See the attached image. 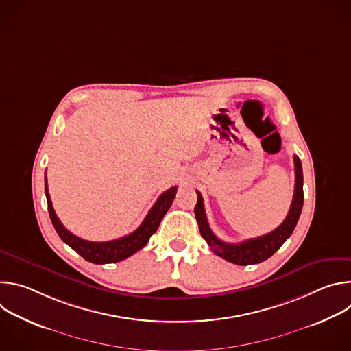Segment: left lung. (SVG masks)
<instances>
[{"label": "left lung", "instance_id": "left-lung-1", "mask_svg": "<svg viewBox=\"0 0 351 351\" xmlns=\"http://www.w3.org/2000/svg\"><path fill=\"white\" fill-rule=\"evenodd\" d=\"M294 175H295V183H294L293 202L290 204V210L285 221L275 230L264 236L248 239L236 244L225 243L213 233L207 221L203 197L199 194V191H197V204L194 207L195 219L198 222L199 233H202V236L206 239L213 252L217 256L222 257L223 260L237 265L258 264L268 260L271 256H274L275 252H278L280 245L293 233L297 225V221L300 218V214H302V210H303V202H304L303 168H302V161H300L297 156H294Z\"/></svg>", "mask_w": 351, "mask_h": 351}]
</instances>
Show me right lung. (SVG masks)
<instances>
[{"instance_id": "add662e5", "label": "right lung", "mask_w": 351, "mask_h": 351, "mask_svg": "<svg viewBox=\"0 0 351 351\" xmlns=\"http://www.w3.org/2000/svg\"><path fill=\"white\" fill-rule=\"evenodd\" d=\"M44 182H45V197H47V204H48V214H49V218H51V222H53L58 236L62 239L64 243H66L71 248H73L79 256H82L86 261L93 263V264L118 263V261H122V260L133 256L136 252L141 250L148 243L149 237H152L157 232L164 215L172 206L173 198L178 191L176 186L164 191L158 197L153 208L149 210V213L147 214V217L144 218L141 225L130 234L123 236L117 240H111V241H88V240L75 236L61 223L60 218L57 217V214L53 208L51 198H49V194H48L47 176H45Z\"/></svg>"}]
</instances>
